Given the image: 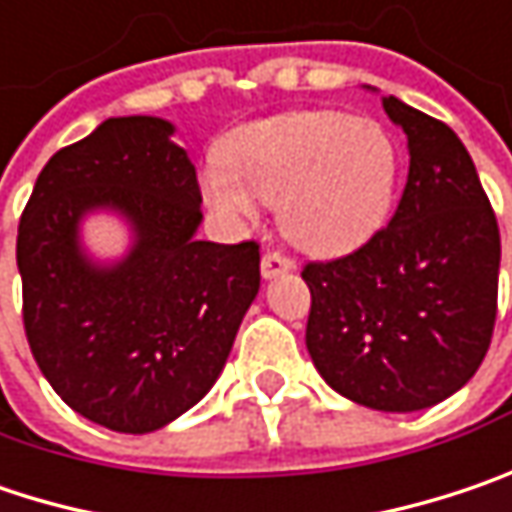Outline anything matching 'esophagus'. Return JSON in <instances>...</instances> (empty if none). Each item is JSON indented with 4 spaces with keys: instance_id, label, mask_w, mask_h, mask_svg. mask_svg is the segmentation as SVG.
Segmentation results:
<instances>
[{
    "instance_id": "obj_1",
    "label": "esophagus",
    "mask_w": 512,
    "mask_h": 512,
    "mask_svg": "<svg viewBox=\"0 0 512 512\" xmlns=\"http://www.w3.org/2000/svg\"><path fill=\"white\" fill-rule=\"evenodd\" d=\"M295 269V260H289L281 252H266L263 260H260V275H263V281H272V278H278V275H286V272H292Z\"/></svg>"
}]
</instances>
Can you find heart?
I'll return each instance as SVG.
<instances>
[{"mask_svg": "<svg viewBox=\"0 0 512 512\" xmlns=\"http://www.w3.org/2000/svg\"><path fill=\"white\" fill-rule=\"evenodd\" d=\"M220 167L202 176L208 208L231 226L257 217V202H278L289 243L313 255H342L385 226L400 150L365 115L339 109H292L231 130Z\"/></svg>", "mask_w": 512, "mask_h": 512, "instance_id": "obj_1", "label": "heart"}]
</instances>
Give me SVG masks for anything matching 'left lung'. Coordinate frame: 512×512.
Masks as SVG:
<instances>
[{"label": "left lung", "mask_w": 512, "mask_h": 512, "mask_svg": "<svg viewBox=\"0 0 512 512\" xmlns=\"http://www.w3.org/2000/svg\"><path fill=\"white\" fill-rule=\"evenodd\" d=\"M382 109L408 138L397 214L353 255L307 263L301 278L321 379L359 406L406 414L443 403L484 362L501 237L464 141L394 95Z\"/></svg>", "instance_id": "8db88e82"}]
</instances>
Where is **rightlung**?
<instances>
[{
    "label": "right lung",
    "instance_id": "right-lung-1",
    "mask_svg": "<svg viewBox=\"0 0 512 512\" xmlns=\"http://www.w3.org/2000/svg\"><path fill=\"white\" fill-rule=\"evenodd\" d=\"M176 127L106 118L37 176L16 237L22 321L40 371L80 417L124 435L194 408L260 289L257 243L199 240L202 196ZM112 213L131 246L101 261L82 223Z\"/></svg>",
    "mask_w": 512,
    "mask_h": 512
}]
</instances>
